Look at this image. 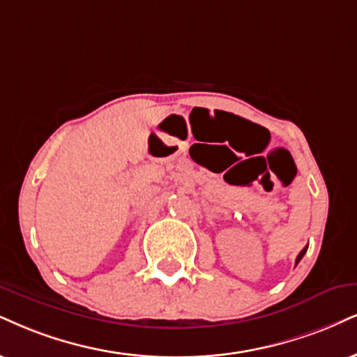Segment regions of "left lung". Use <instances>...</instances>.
<instances>
[{"instance_id": "8db88e82", "label": "left lung", "mask_w": 357, "mask_h": 357, "mask_svg": "<svg viewBox=\"0 0 357 357\" xmlns=\"http://www.w3.org/2000/svg\"><path fill=\"white\" fill-rule=\"evenodd\" d=\"M306 250H307V246H305V248H303V250H301V253H300V255H298V258H296V265H298V263H300V261H301V258H303V257H305Z\"/></svg>"}]
</instances>
